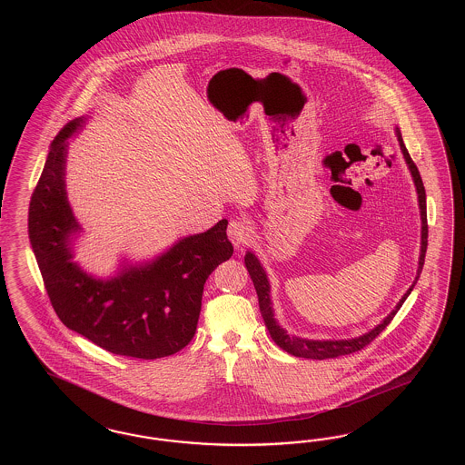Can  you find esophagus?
<instances>
[{"instance_id": "obj_1", "label": "esophagus", "mask_w": 465, "mask_h": 465, "mask_svg": "<svg viewBox=\"0 0 465 465\" xmlns=\"http://www.w3.org/2000/svg\"><path fill=\"white\" fill-rule=\"evenodd\" d=\"M226 233L235 247H243L251 240V225L243 218H235L228 223Z\"/></svg>"}]
</instances>
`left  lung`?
Returning <instances> with one entry per match:
<instances>
[{
    "label": "left lung",
    "mask_w": 465,
    "mask_h": 465,
    "mask_svg": "<svg viewBox=\"0 0 465 465\" xmlns=\"http://www.w3.org/2000/svg\"><path fill=\"white\" fill-rule=\"evenodd\" d=\"M395 136L399 141L402 156L408 163L412 183L416 187V194H418V206H420V216H421V249H420V261H418V271H416V278L412 284L409 286L408 292L402 295V298L397 302L394 310L381 321V324L375 325L371 331H368L365 334L351 339H307L295 334H288L286 329H282L280 322L274 319V309H272V300H271V282H269L268 272L262 268L261 261L257 259V255L252 251L245 252V268L251 274V280L253 282V288L257 292L259 298V309L261 315L264 319V324L268 327L269 334L272 341L282 348V351L290 352L298 358H307V360H327V358H338L342 354H351V352L363 350L366 344H370L373 339L381 334V331L391 324V321L394 319L397 310L402 307V303L406 302V298L411 295L412 288L416 286V282L420 280L421 274L422 264H424V255H426V245H428V222H426V193H424V185H422L421 175L420 170L414 165V162L409 156L408 148L402 141L401 129L395 126Z\"/></svg>",
    "instance_id": "left-lung-1"
}]
</instances>
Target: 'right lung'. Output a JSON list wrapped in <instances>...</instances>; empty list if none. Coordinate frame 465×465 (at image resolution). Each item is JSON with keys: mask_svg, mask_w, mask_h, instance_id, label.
Listing matches in <instances>:
<instances>
[{"mask_svg": "<svg viewBox=\"0 0 465 465\" xmlns=\"http://www.w3.org/2000/svg\"><path fill=\"white\" fill-rule=\"evenodd\" d=\"M90 115L76 117L51 143L30 199L28 239L61 322L105 351L155 360L181 351L196 334L208 276L232 257L226 220L187 235L144 261L123 257L111 276L74 261L84 233L66 193L68 140Z\"/></svg>", "mask_w": 465, "mask_h": 465, "instance_id": "obj_1", "label": "right lung"}]
</instances>
